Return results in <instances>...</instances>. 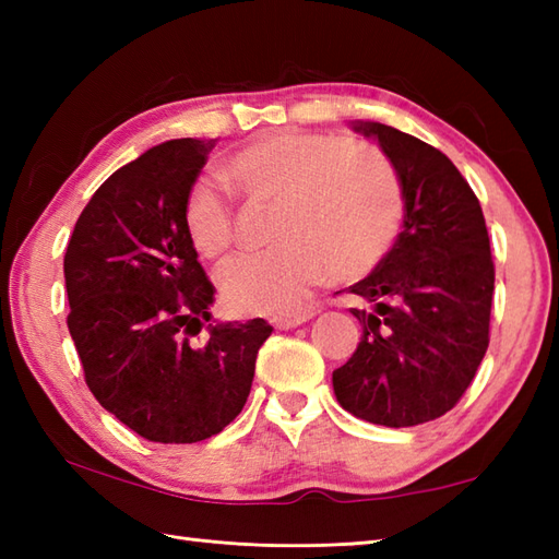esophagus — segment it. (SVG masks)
Segmentation results:
<instances>
[{
  "mask_svg": "<svg viewBox=\"0 0 559 559\" xmlns=\"http://www.w3.org/2000/svg\"><path fill=\"white\" fill-rule=\"evenodd\" d=\"M312 317H314V314H310V312L293 314V317H273L271 324L276 326V329H281V331H286V329H295V326H300V324H305V322H310Z\"/></svg>",
  "mask_w": 559,
  "mask_h": 559,
  "instance_id": "esophagus-1",
  "label": "esophagus"
}]
</instances>
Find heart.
Instances as JSON below:
<instances>
[{
	"label": "heart",
	"mask_w": 559,
	"mask_h": 559,
	"mask_svg": "<svg viewBox=\"0 0 559 559\" xmlns=\"http://www.w3.org/2000/svg\"><path fill=\"white\" fill-rule=\"evenodd\" d=\"M225 175L242 192L276 204L273 240L223 273V300L237 314L293 312L329 271L336 281L370 273L394 245L403 192L382 151L346 139L266 134L237 151ZM194 249L221 261L235 245V216L223 189L201 180L185 206Z\"/></svg>",
	"instance_id": "1"
}]
</instances>
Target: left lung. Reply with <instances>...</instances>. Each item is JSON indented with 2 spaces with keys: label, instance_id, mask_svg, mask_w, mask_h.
Here are the masks:
<instances>
[{
  "label": "left lung",
  "instance_id": "8db88e82",
  "mask_svg": "<svg viewBox=\"0 0 559 559\" xmlns=\"http://www.w3.org/2000/svg\"><path fill=\"white\" fill-rule=\"evenodd\" d=\"M394 165L403 230L370 276L348 290L362 341L334 372L355 418L413 427L459 403L490 343L495 266L483 209L442 151L382 122H353Z\"/></svg>",
  "mask_w": 559,
  "mask_h": 559
}]
</instances>
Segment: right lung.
I'll list each match as a JSON object with an SVG mask.
<instances>
[{
    "instance_id": "right-lung-1",
    "label": "right lung",
    "mask_w": 559,
    "mask_h": 559,
    "mask_svg": "<svg viewBox=\"0 0 559 559\" xmlns=\"http://www.w3.org/2000/svg\"><path fill=\"white\" fill-rule=\"evenodd\" d=\"M209 151L211 141L170 139L112 173L64 254L67 326L91 394L148 442L192 444L230 425L273 331L264 319L211 322L216 288L185 228Z\"/></svg>"
}]
</instances>
